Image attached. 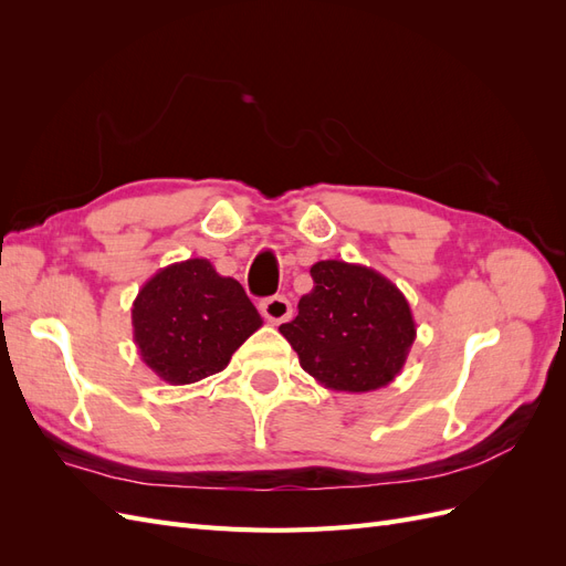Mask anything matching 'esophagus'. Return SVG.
Segmentation results:
<instances>
[{"instance_id": "esophagus-1", "label": "esophagus", "mask_w": 566, "mask_h": 566, "mask_svg": "<svg viewBox=\"0 0 566 566\" xmlns=\"http://www.w3.org/2000/svg\"><path fill=\"white\" fill-rule=\"evenodd\" d=\"M260 310L269 323H276V325L293 316V304H290V300L283 295H273V297L262 300Z\"/></svg>"}]
</instances>
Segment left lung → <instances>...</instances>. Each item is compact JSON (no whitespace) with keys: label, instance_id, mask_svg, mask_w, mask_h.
Masks as SVG:
<instances>
[{"label":"left lung","instance_id":"left-lung-1","mask_svg":"<svg viewBox=\"0 0 566 566\" xmlns=\"http://www.w3.org/2000/svg\"><path fill=\"white\" fill-rule=\"evenodd\" d=\"M314 290L281 335L316 382L335 391H373L401 373L416 321L401 290L375 269L339 260L312 266Z\"/></svg>","mask_w":566,"mask_h":566}]
</instances>
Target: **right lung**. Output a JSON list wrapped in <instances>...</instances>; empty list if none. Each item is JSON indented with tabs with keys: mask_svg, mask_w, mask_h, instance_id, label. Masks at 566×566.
I'll list each match as a JSON object with an SVG mask.
<instances>
[{
	"mask_svg": "<svg viewBox=\"0 0 566 566\" xmlns=\"http://www.w3.org/2000/svg\"><path fill=\"white\" fill-rule=\"evenodd\" d=\"M134 342L144 364L169 385L224 370L233 352L262 328V316L235 279L196 256L150 276L132 304Z\"/></svg>",
	"mask_w": 566,
	"mask_h": 566,
	"instance_id": "right-lung-1",
	"label": "right lung"
}]
</instances>
